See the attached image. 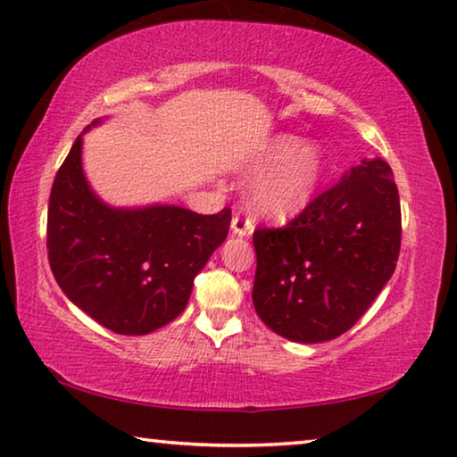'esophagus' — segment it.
I'll use <instances>...</instances> for the list:
<instances>
[{"mask_svg":"<svg viewBox=\"0 0 457 457\" xmlns=\"http://www.w3.org/2000/svg\"><path fill=\"white\" fill-rule=\"evenodd\" d=\"M231 229H234L236 236H250L254 231V223H252L250 217L236 213L234 220H231Z\"/></svg>","mask_w":457,"mask_h":457,"instance_id":"esophagus-1","label":"esophagus"}]
</instances>
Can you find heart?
Returning a JSON list of instances; mask_svg holds the SVG:
<instances>
[{
  "label": "heart",
  "mask_w": 457,
  "mask_h": 457,
  "mask_svg": "<svg viewBox=\"0 0 457 457\" xmlns=\"http://www.w3.org/2000/svg\"><path fill=\"white\" fill-rule=\"evenodd\" d=\"M254 169L262 170L252 191V203L268 217H288L301 212L321 183L325 161L315 144L280 134L268 140L254 158Z\"/></svg>",
  "instance_id": "1"
}]
</instances>
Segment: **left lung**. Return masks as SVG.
Returning a JSON list of instances; mask_svg holds the SVG:
<instances>
[{
    "label": "left lung",
    "mask_w": 457,
    "mask_h": 457,
    "mask_svg": "<svg viewBox=\"0 0 457 457\" xmlns=\"http://www.w3.org/2000/svg\"><path fill=\"white\" fill-rule=\"evenodd\" d=\"M401 231L388 162L361 161L287 226L254 231L258 317L293 342L342 336L393 277Z\"/></svg>",
    "instance_id": "8db88e82"
}]
</instances>
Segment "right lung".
<instances>
[{
    "label": "right lung",
    "mask_w": 457,
    "mask_h": 457,
    "mask_svg": "<svg viewBox=\"0 0 457 457\" xmlns=\"http://www.w3.org/2000/svg\"><path fill=\"white\" fill-rule=\"evenodd\" d=\"M79 136L48 201V262L62 293L99 325L144 336L183 313L193 280L228 237L231 209H113L87 185Z\"/></svg>",
    "instance_id": "obj_1"
}]
</instances>
